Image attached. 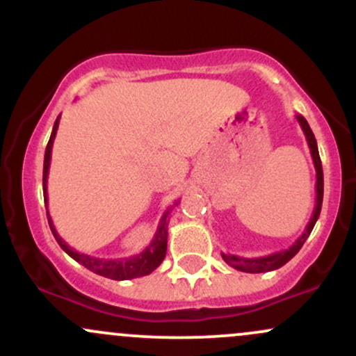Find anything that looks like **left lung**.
<instances>
[{"label":"left lung","instance_id":"8db88e82","mask_svg":"<svg viewBox=\"0 0 356 356\" xmlns=\"http://www.w3.org/2000/svg\"><path fill=\"white\" fill-rule=\"evenodd\" d=\"M296 120L300 122L301 129H303L306 142H308L309 147V152H312V159H313V164L314 169H316V206L313 209V216L309 219L308 226L303 234L298 238L293 246H289L284 251L275 252V254H269V256H263V257H241V256H234V254H224L222 252V259L226 261L229 266H232L238 271L243 273H268V271H275V269L284 266L291 257L296 256V252L300 251L301 246L305 244V241L308 239V236L312 234L314 224H316L318 218H320V212H321V204H323V169H321V159H320V152H318V145H316V138H314L313 130L309 129L308 122L303 115H296Z\"/></svg>","mask_w":356,"mask_h":356}]
</instances>
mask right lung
I'll return each instance as SVG.
<instances>
[{
    "label": "right lung",
    "instance_id": "obj_1",
    "mask_svg": "<svg viewBox=\"0 0 356 356\" xmlns=\"http://www.w3.org/2000/svg\"><path fill=\"white\" fill-rule=\"evenodd\" d=\"M58 124H60V115L56 117L55 125H53L50 140H48L47 150H44V162H43V197H44V206L48 207V192H47V182H48V170H50V161H51V149H53V140H55L56 130H58ZM179 201L174 204L177 206ZM172 206V207H174ZM172 207H169L162 216L161 222H159L157 232L154 234V239L150 241V244L147 246L140 254L130 256V257H120V259H104V257H95V256H88L83 254V252L75 251L72 246H68L63 239L60 238V234L56 232L55 226H53V220L48 214L47 209V216H48V224H50V229L55 236L56 243L60 244V248L67 252L68 256L73 257L76 263H80L81 266H85L90 271L97 273V275L104 276V277H110V280L115 281H124V280H134V277H140V276H147L161 266V263L164 261L165 252H167V219H169L170 211Z\"/></svg>",
    "mask_w": 356,
    "mask_h": 356
}]
</instances>
